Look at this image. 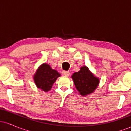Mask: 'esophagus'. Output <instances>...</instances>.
Returning <instances> with one entry per match:
<instances>
[{
    "mask_svg": "<svg viewBox=\"0 0 131 131\" xmlns=\"http://www.w3.org/2000/svg\"><path fill=\"white\" fill-rule=\"evenodd\" d=\"M62 74L64 75V76H68L69 75H70V72L69 71H62Z\"/></svg>",
    "mask_w": 131,
    "mask_h": 131,
    "instance_id": "34e87169",
    "label": "esophagus"
}]
</instances>
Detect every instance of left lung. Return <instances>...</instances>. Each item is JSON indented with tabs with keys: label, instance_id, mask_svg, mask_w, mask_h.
Returning a JSON list of instances; mask_svg holds the SVG:
<instances>
[{
	"label": "left lung",
	"instance_id": "8db88e82",
	"mask_svg": "<svg viewBox=\"0 0 131 131\" xmlns=\"http://www.w3.org/2000/svg\"><path fill=\"white\" fill-rule=\"evenodd\" d=\"M76 89L82 96L92 94L99 86L100 79L93 74L86 66L80 68L71 76Z\"/></svg>",
	"mask_w": 131,
	"mask_h": 131
}]
</instances>
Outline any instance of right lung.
I'll use <instances>...</instances> for the list:
<instances>
[{
    "instance_id": "add662e5",
    "label": "right lung",
    "mask_w": 131,
    "mask_h": 131,
    "mask_svg": "<svg viewBox=\"0 0 131 131\" xmlns=\"http://www.w3.org/2000/svg\"><path fill=\"white\" fill-rule=\"evenodd\" d=\"M60 76L57 70L52 69L49 64L44 63L37 69L33 76V79L37 88L47 92L50 91L54 82Z\"/></svg>"
}]
</instances>
